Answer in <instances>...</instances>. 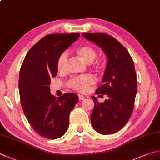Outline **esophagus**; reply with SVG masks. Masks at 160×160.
Instances as JSON below:
<instances>
[{"label": "esophagus", "mask_w": 160, "mask_h": 160, "mask_svg": "<svg viewBox=\"0 0 160 160\" xmlns=\"http://www.w3.org/2000/svg\"><path fill=\"white\" fill-rule=\"evenodd\" d=\"M78 98H79V100H80V101H82V100L84 99V96H82V95L79 94V95H78Z\"/></svg>", "instance_id": "1"}]
</instances>
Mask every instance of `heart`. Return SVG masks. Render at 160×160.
I'll return each mask as SVG.
<instances>
[{
	"label": "heart",
	"mask_w": 160,
	"mask_h": 160,
	"mask_svg": "<svg viewBox=\"0 0 160 160\" xmlns=\"http://www.w3.org/2000/svg\"><path fill=\"white\" fill-rule=\"evenodd\" d=\"M75 53L86 63H91L96 58L97 52L93 47L88 45L80 46L75 49ZM68 62L67 55L62 52L59 55L57 60V68L59 72H63L66 69ZM94 83V79L91 75L73 78L68 82V86L79 92H86L88 91L89 86Z\"/></svg>",
	"instance_id": "heart-1"
}]
</instances>
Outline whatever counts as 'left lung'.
Here are the masks:
<instances>
[{
	"label": "left lung",
	"instance_id": "obj_1",
	"mask_svg": "<svg viewBox=\"0 0 160 160\" xmlns=\"http://www.w3.org/2000/svg\"><path fill=\"white\" fill-rule=\"evenodd\" d=\"M87 39L102 49L108 58L103 83L96 94L108 96L100 103L92 96L94 108L91 121L94 130L102 134L118 132L132 115L137 91V75L134 62L127 49L114 37L105 33H83Z\"/></svg>",
	"mask_w": 160,
	"mask_h": 160
}]
</instances>
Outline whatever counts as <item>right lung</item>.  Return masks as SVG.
Here are the masks:
<instances>
[{"label": "right lung", "instance_id": "obj_1", "mask_svg": "<svg viewBox=\"0 0 160 160\" xmlns=\"http://www.w3.org/2000/svg\"><path fill=\"white\" fill-rule=\"evenodd\" d=\"M79 37V33L48 34L30 49L21 65L22 109L33 130L46 139H58L67 132L70 112L78 101L73 93L56 98L49 86L51 78L57 76L59 55Z\"/></svg>", "mask_w": 160, "mask_h": 160}]
</instances>
